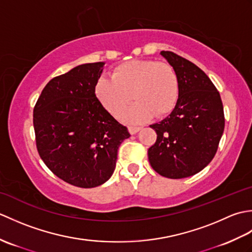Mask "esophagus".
<instances>
[{
    "instance_id": "obj_1",
    "label": "esophagus",
    "mask_w": 252,
    "mask_h": 252,
    "mask_svg": "<svg viewBox=\"0 0 252 252\" xmlns=\"http://www.w3.org/2000/svg\"><path fill=\"white\" fill-rule=\"evenodd\" d=\"M142 127L141 126H129V132L130 134H135L138 131H141Z\"/></svg>"
}]
</instances>
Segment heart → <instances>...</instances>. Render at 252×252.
<instances>
[{
	"label": "heart",
	"mask_w": 252,
	"mask_h": 252,
	"mask_svg": "<svg viewBox=\"0 0 252 252\" xmlns=\"http://www.w3.org/2000/svg\"><path fill=\"white\" fill-rule=\"evenodd\" d=\"M94 92L112 116H119L133 96L136 104L123 112L121 118L127 122H143L153 116L162 118L172 112L179 100L180 82L170 63L134 60L116 66L111 79L99 78Z\"/></svg>",
	"instance_id": "heart-1"
}]
</instances>
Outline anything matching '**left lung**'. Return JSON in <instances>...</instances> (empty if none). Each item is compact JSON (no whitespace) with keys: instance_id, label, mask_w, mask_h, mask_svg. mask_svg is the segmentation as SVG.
<instances>
[{"instance_id":"left-lung-1","label":"left lung","mask_w":252,"mask_h":252,"mask_svg":"<svg viewBox=\"0 0 252 252\" xmlns=\"http://www.w3.org/2000/svg\"><path fill=\"white\" fill-rule=\"evenodd\" d=\"M160 54L178 73L180 96L172 112L151 126L157 141L148 149V159L164 178L184 179L200 172L215 157L225 125L223 104L199 67L173 52Z\"/></svg>"}]
</instances>
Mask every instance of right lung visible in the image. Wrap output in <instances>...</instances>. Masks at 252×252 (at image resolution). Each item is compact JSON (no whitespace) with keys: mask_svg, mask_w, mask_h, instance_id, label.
Here are the masks:
<instances>
[{"mask_svg":"<svg viewBox=\"0 0 252 252\" xmlns=\"http://www.w3.org/2000/svg\"><path fill=\"white\" fill-rule=\"evenodd\" d=\"M104 65L83 63L52 79L33 109L40 157L58 178L82 189L110 179L118 148L130 137L95 95Z\"/></svg>","mask_w":252,"mask_h":252,"instance_id":"right-lung-1","label":"right lung"}]
</instances>
